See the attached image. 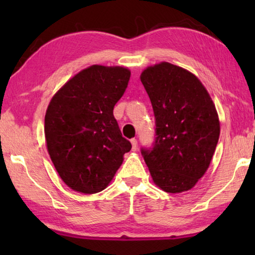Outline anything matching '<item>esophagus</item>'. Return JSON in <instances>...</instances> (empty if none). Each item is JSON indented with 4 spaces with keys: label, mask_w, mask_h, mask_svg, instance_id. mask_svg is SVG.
<instances>
[{
    "label": "esophagus",
    "mask_w": 255,
    "mask_h": 255,
    "mask_svg": "<svg viewBox=\"0 0 255 255\" xmlns=\"http://www.w3.org/2000/svg\"><path fill=\"white\" fill-rule=\"evenodd\" d=\"M130 143H131L132 150H136V148H137V139H135V138H132V139L130 140Z\"/></svg>",
    "instance_id": "1"
}]
</instances>
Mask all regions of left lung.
<instances>
[{
  "instance_id": "1",
  "label": "left lung",
  "mask_w": 255,
  "mask_h": 255,
  "mask_svg": "<svg viewBox=\"0 0 255 255\" xmlns=\"http://www.w3.org/2000/svg\"><path fill=\"white\" fill-rule=\"evenodd\" d=\"M140 81L156 120L153 149H141L153 182L169 193L189 191L208 170L218 143L215 103L193 73L171 63L146 67Z\"/></svg>"
}]
</instances>
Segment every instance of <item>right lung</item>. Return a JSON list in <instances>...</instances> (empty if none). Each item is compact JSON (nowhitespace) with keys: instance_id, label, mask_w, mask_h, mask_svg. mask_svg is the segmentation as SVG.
<instances>
[{"instance_id":"1","label":"right lung","mask_w":255,"mask_h":255,"mask_svg":"<svg viewBox=\"0 0 255 255\" xmlns=\"http://www.w3.org/2000/svg\"><path fill=\"white\" fill-rule=\"evenodd\" d=\"M129 77L127 67L92 65L51 98L45 116L47 150L60 179L76 192L105 190L131 148L114 117Z\"/></svg>"}]
</instances>
